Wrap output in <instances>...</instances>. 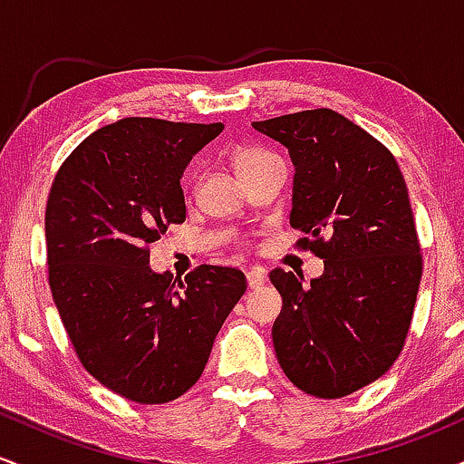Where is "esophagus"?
<instances>
[{"mask_svg":"<svg viewBox=\"0 0 464 464\" xmlns=\"http://www.w3.org/2000/svg\"><path fill=\"white\" fill-rule=\"evenodd\" d=\"M246 281H248L250 290H255V287L264 285L266 284V270L264 268H250L248 273H246Z\"/></svg>","mask_w":464,"mask_h":464,"instance_id":"obj_1","label":"esophagus"}]
</instances>
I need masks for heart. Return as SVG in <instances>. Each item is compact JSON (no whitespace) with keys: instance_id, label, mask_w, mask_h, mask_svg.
I'll return each instance as SVG.
<instances>
[{"instance_id":"obj_1","label":"heart","mask_w":464,"mask_h":464,"mask_svg":"<svg viewBox=\"0 0 464 464\" xmlns=\"http://www.w3.org/2000/svg\"><path fill=\"white\" fill-rule=\"evenodd\" d=\"M231 159H233V168H236L237 177L244 179L248 177L255 168H259V165L268 161V159H273V154L259 150V148H239V150L233 152Z\"/></svg>"}]
</instances>
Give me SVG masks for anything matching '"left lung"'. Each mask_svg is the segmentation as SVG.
Returning a JSON list of instances; mask_svg holds the SVG:
<instances>
[{
  "label": "left lung",
  "mask_w": 464,
  "mask_h": 464,
  "mask_svg": "<svg viewBox=\"0 0 464 464\" xmlns=\"http://www.w3.org/2000/svg\"><path fill=\"white\" fill-rule=\"evenodd\" d=\"M253 129L290 152V225L310 233L303 244L324 262L310 285L270 273L284 299L276 360L307 395H351L391 369L412 321L423 264L406 180L386 146L332 109Z\"/></svg>",
  "instance_id": "obj_1"
}]
</instances>
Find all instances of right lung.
I'll use <instances>...</instances> for the list:
<instances>
[{
  "label": "right lung",
  "mask_w": 464,
  "mask_h": 464,
  "mask_svg": "<svg viewBox=\"0 0 464 464\" xmlns=\"http://www.w3.org/2000/svg\"><path fill=\"white\" fill-rule=\"evenodd\" d=\"M222 129L124 117L80 143L52 183L45 242L56 310L84 369L130 401L188 392L246 292L237 268L202 264L185 281L150 268L148 244L185 222V168Z\"/></svg>",
  "instance_id": "right-lung-1"
}]
</instances>
